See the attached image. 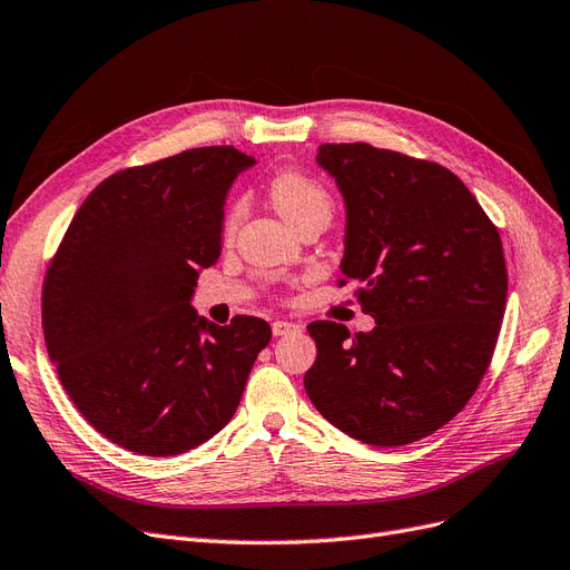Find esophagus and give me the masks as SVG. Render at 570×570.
<instances>
[{"label":"esophagus","instance_id":"34e87169","mask_svg":"<svg viewBox=\"0 0 570 570\" xmlns=\"http://www.w3.org/2000/svg\"><path fill=\"white\" fill-rule=\"evenodd\" d=\"M296 332H301V326L296 322H288V320L272 322V334L274 336H286V334H296Z\"/></svg>","mask_w":570,"mask_h":570}]
</instances>
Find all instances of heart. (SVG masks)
Wrapping results in <instances>:
<instances>
[{
  "mask_svg": "<svg viewBox=\"0 0 570 570\" xmlns=\"http://www.w3.org/2000/svg\"><path fill=\"white\" fill-rule=\"evenodd\" d=\"M269 198L293 227L303 225L305 219L324 215L332 219L334 198L317 177L298 168H284L269 179ZM246 217V198H236L229 204L223 217V234L234 236Z\"/></svg>",
  "mask_w": 570,
  "mask_h": 570,
  "instance_id": "b5f03b06",
  "label": "heart"
}]
</instances>
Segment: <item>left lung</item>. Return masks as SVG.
Returning <instances> with one entry per match:
<instances>
[{
  "label": "left lung",
  "instance_id": "8db88e82",
  "mask_svg": "<svg viewBox=\"0 0 570 570\" xmlns=\"http://www.w3.org/2000/svg\"><path fill=\"white\" fill-rule=\"evenodd\" d=\"M347 206L343 279L376 326L307 324L317 360L305 391L366 445L397 448L445 426L485 376L507 307L502 238L440 163L372 144H322Z\"/></svg>",
  "mask_w": 570,
  "mask_h": 570
}]
</instances>
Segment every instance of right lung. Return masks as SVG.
Instances as JSON below:
<instances>
[{"instance_id":"obj_1","label":"right lung","mask_w":570,"mask_h":570,"mask_svg":"<svg viewBox=\"0 0 570 570\" xmlns=\"http://www.w3.org/2000/svg\"><path fill=\"white\" fill-rule=\"evenodd\" d=\"M253 158L200 146L106 177L51 255L42 328L72 405L111 443L149 456L198 448L229 424L265 320L217 326L191 309L219 258L225 194Z\"/></svg>"}]
</instances>
